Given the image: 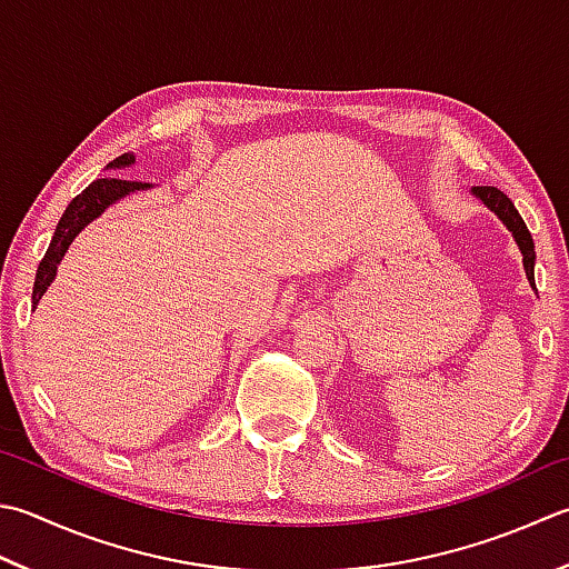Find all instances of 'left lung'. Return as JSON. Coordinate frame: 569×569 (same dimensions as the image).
Instances as JSON below:
<instances>
[{
    "label": "left lung",
    "instance_id": "8db88e82",
    "mask_svg": "<svg viewBox=\"0 0 569 569\" xmlns=\"http://www.w3.org/2000/svg\"><path fill=\"white\" fill-rule=\"evenodd\" d=\"M471 192L481 199V202L491 209L500 221H503L510 233H513V239L522 253V266H526L528 281L532 288H536V243H532L526 221H522V217L518 214L513 202H510V199L496 187H473Z\"/></svg>",
    "mask_w": 569,
    "mask_h": 569
}]
</instances>
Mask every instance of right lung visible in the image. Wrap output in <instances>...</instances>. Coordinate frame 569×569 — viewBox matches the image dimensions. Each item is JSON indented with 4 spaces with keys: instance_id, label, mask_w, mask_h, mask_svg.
Masks as SVG:
<instances>
[{
    "instance_id": "1",
    "label": "right lung",
    "mask_w": 569,
    "mask_h": 569,
    "mask_svg": "<svg viewBox=\"0 0 569 569\" xmlns=\"http://www.w3.org/2000/svg\"><path fill=\"white\" fill-rule=\"evenodd\" d=\"M132 164H136V154L126 152V154H120V158H116L113 162H108V170H122V167H132ZM140 189H150V184L106 177V180H96L88 184L83 192L78 194L69 207H66L63 217L59 219V227H56V231H53L49 249H47V253H43V259L39 263L37 281H33V293H31L33 308H37L41 296L47 293V288L56 278V269H59L63 253L69 251L71 241L78 237V231L91 224L93 219L103 214V211L110 204H116L118 199L128 197L130 192H140Z\"/></svg>"
}]
</instances>
